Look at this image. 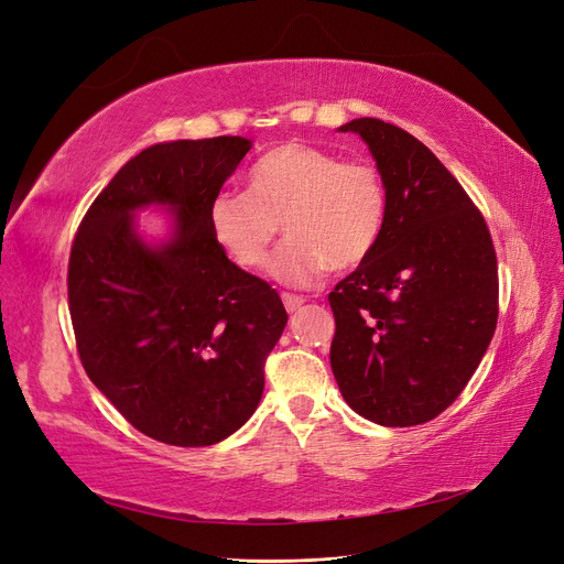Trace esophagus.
I'll list each match as a JSON object with an SVG mask.
<instances>
[{
    "instance_id": "34e87169",
    "label": "esophagus",
    "mask_w": 564,
    "mask_h": 564,
    "mask_svg": "<svg viewBox=\"0 0 564 564\" xmlns=\"http://www.w3.org/2000/svg\"><path fill=\"white\" fill-rule=\"evenodd\" d=\"M282 301H284V308H286V313H299L301 311V305L305 303L303 301V296H296V294H282Z\"/></svg>"
}]
</instances>
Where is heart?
I'll use <instances>...</instances> for the list:
<instances>
[{
  "mask_svg": "<svg viewBox=\"0 0 564 564\" xmlns=\"http://www.w3.org/2000/svg\"><path fill=\"white\" fill-rule=\"evenodd\" d=\"M386 212V183L371 162L289 141L251 166L247 193L212 199L209 226L237 265L261 270L282 220L289 237L272 261V275L311 284L324 270L360 265L379 245Z\"/></svg>",
  "mask_w": 564,
  "mask_h": 564,
  "instance_id": "heart-1",
  "label": "heart"
}]
</instances>
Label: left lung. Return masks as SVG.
Segmentation results:
<instances>
[{"instance_id":"8db88e82","label":"left lung","mask_w":564,"mask_h":564,"mask_svg":"<svg viewBox=\"0 0 564 564\" xmlns=\"http://www.w3.org/2000/svg\"><path fill=\"white\" fill-rule=\"evenodd\" d=\"M360 133L386 183L379 245L329 294V360L357 414L409 429L460 395L499 319L497 251L485 216L412 133L377 117Z\"/></svg>"}]
</instances>
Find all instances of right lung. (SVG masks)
<instances>
[{
  "label": "right lung",
  "instance_id": "add662e5",
  "mask_svg": "<svg viewBox=\"0 0 564 564\" xmlns=\"http://www.w3.org/2000/svg\"><path fill=\"white\" fill-rule=\"evenodd\" d=\"M251 143L174 141L129 160L84 214L67 263V308L84 371L135 431L209 447L249 421L286 311L265 280L235 265L209 207ZM175 207L177 235L143 246L130 214Z\"/></svg>",
  "mask_w": 564,
  "mask_h": 564
}]
</instances>
